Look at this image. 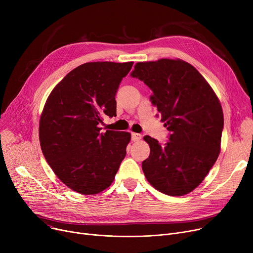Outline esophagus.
<instances>
[{
  "label": "esophagus",
  "mask_w": 253,
  "mask_h": 253,
  "mask_svg": "<svg viewBox=\"0 0 253 253\" xmlns=\"http://www.w3.org/2000/svg\"><path fill=\"white\" fill-rule=\"evenodd\" d=\"M131 139L133 141H138L141 139V134L139 133H134V132H132L131 133Z\"/></svg>",
  "instance_id": "34e87169"
}]
</instances>
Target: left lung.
Returning a JSON list of instances; mask_svg holds the SVG:
<instances>
[{
	"instance_id": "left-lung-1",
	"label": "left lung",
	"mask_w": 253,
	"mask_h": 253,
	"mask_svg": "<svg viewBox=\"0 0 253 253\" xmlns=\"http://www.w3.org/2000/svg\"><path fill=\"white\" fill-rule=\"evenodd\" d=\"M131 77L152 89V103L170 131L165 145L143 137L151 149L141 165L144 176L163 194L187 195L203 181L220 153L219 99L204 77L181 59L137 62Z\"/></svg>"
}]
</instances>
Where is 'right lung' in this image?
I'll list each match as a JSON object with an SVG mask.
<instances>
[{
    "instance_id": "1",
    "label": "right lung",
    "mask_w": 253,
    "mask_h": 253,
    "mask_svg": "<svg viewBox=\"0 0 253 253\" xmlns=\"http://www.w3.org/2000/svg\"><path fill=\"white\" fill-rule=\"evenodd\" d=\"M133 62H87L71 71L48 96L40 118V144L55 175L71 190L95 195L109 188L126 156L129 132L106 130L115 96Z\"/></svg>"
}]
</instances>
